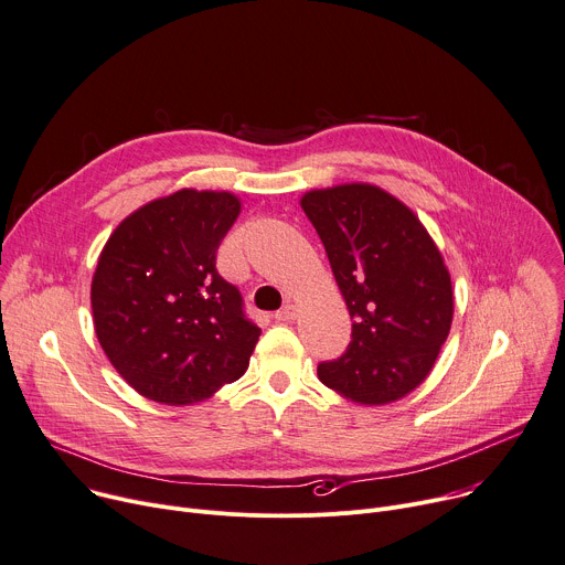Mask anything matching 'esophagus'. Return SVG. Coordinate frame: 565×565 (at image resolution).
I'll list each match as a JSON object with an SVG mask.
<instances>
[{"label":"esophagus","mask_w":565,"mask_h":565,"mask_svg":"<svg viewBox=\"0 0 565 565\" xmlns=\"http://www.w3.org/2000/svg\"><path fill=\"white\" fill-rule=\"evenodd\" d=\"M295 318H297V306H295V303H286L281 311L275 313V320H277V322H290V320H295Z\"/></svg>","instance_id":"obj_1"}]
</instances>
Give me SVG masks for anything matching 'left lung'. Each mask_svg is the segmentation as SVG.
<instances>
[{
	"instance_id": "1",
	"label": "left lung",
	"mask_w": 565,
	"mask_h": 565,
	"mask_svg": "<svg viewBox=\"0 0 565 565\" xmlns=\"http://www.w3.org/2000/svg\"><path fill=\"white\" fill-rule=\"evenodd\" d=\"M299 204L353 320L349 349L318 365V379L358 405L407 396L433 372L452 324V284L437 243L376 184L311 189Z\"/></svg>"
}]
</instances>
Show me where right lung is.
<instances>
[{
    "mask_svg": "<svg viewBox=\"0 0 565 565\" xmlns=\"http://www.w3.org/2000/svg\"><path fill=\"white\" fill-rule=\"evenodd\" d=\"M238 214L230 191L180 189L141 204L100 249L94 331L141 396L191 405L245 374L262 329L216 270V249Z\"/></svg>",
    "mask_w": 565,
    "mask_h": 565,
    "instance_id": "right-lung-1",
    "label": "right lung"
}]
</instances>
